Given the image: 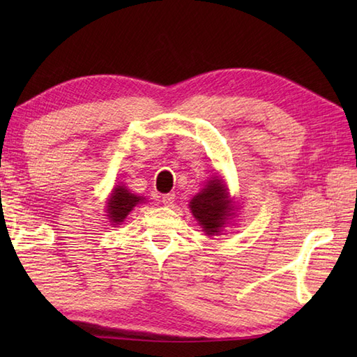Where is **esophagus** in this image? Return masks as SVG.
<instances>
[{"label": "esophagus", "mask_w": 357, "mask_h": 357, "mask_svg": "<svg viewBox=\"0 0 357 357\" xmlns=\"http://www.w3.org/2000/svg\"><path fill=\"white\" fill-rule=\"evenodd\" d=\"M161 202L164 204V206H167V207H172V206H173V202H174V193H167V195H162Z\"/></svg>", "instance_id": "34e87169"}]
</instances>
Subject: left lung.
I'll list each match as a JSON object with an SVG mask.
<instances>
[{
  "instance_id": "8db88e82",
  "label": "left lung",
  "mask_w": 357,
  "mask_h": 357,
  "mask_svg": "<svg viewBox=\"0 0 357 357\" xmlns=\"http://www.w3.org/2000/svg\"><path fill=\"white\" fill-rule=\"evenodd\" d=\"M190 210L196 221L208 236L222 231L227 221L234 216V206L229 198L227 185L222 178L210 179L202 190L193 196Z\"/></svg>"
}]
</instances>
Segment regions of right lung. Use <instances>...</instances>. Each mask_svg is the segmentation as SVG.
Segmentation results:
<instances>
[{"label":"right lung","mask_w":357,"mask_h":357,"mask_svg":"<svg viewBox=\"0 0 357 357\" xmlns=\"http://www.w3.org/2000/svg\"><path fill=\"white\" fill-rule=\"evenodd\" d=\"M144 199L146 198L128 192L124 185H116L113 188L110 198L107 199V210H105L112 225H119L121 222H124L128 213Z\"/></svg>","instance_id":"right-lung-1"}]
</instances>
